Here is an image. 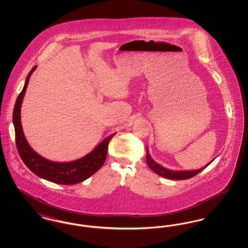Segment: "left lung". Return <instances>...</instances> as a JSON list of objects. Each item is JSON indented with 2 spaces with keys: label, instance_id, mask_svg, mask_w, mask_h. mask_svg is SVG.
Instances as JSON below:
<instances>
[{
  "label": "left lung",
  "instance_id": "left-lung-1",
  "mask_svg": "<svg viewBox=\"0 0 248 248\" xmlns=\"http://www.w3.org/2000/svg\"><path fill=\"white\" fill-rule=\"evenodd\" d=\"M147 154H146V162L147 165H149V167L154 171V173H156L157 175L161 176V177H165V178H169V179H174V180H183V179H188L190 177H194L195 175L199 174L201 171H202L205 167H207L209 164H211V162L209 164H207L204 166H202L200 169L197 170H184V171H174V170H170L165 168L164 166H162L159 164H157L156 162H154L152 158V156L149 154V150L148 148L146 149Z\"/></svg>",
  "mask_w": 248,
  "mask_h": 248
}]
</instances>
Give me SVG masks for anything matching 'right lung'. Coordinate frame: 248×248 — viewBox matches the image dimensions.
Wrapping results in <instances>:
<instances>
[{"instance_id":"1","label":"right lung","mask_w":248,"mask_h":248,"mask_svg":"<svg viewBox=\"0 0 248 248\" xmlns=\"http://www.w3.org/2000/svg\"><path fill=\"white\" fill-rule=\"evenodd\" d=\"M36 66L29 72L21 93L18 94L14 111H13V124L16 133V144L24 164L34 173L36 176L46 180L61 184V185H73L83 182L88 177H91L105 163L108 153V147L110 140L116 134L108 136L102 142H100L94 150L78 160L68 163H59L47 160L34 152L24 136L21 125V105L28 83L32 72L35 71Z\"/></svg>"}]
</instances>
